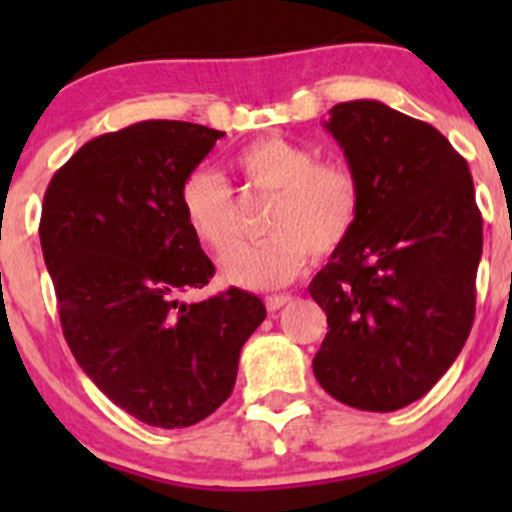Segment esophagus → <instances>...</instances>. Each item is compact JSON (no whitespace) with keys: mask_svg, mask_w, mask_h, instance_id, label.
<instances>
[{"mask_svg":"<svg viewBox=\"0 0 512 512\" xmlns=\"http://www.w3.org/2000/svg\"><path fill=\"white\" fill-rule=\"evenodd\" d=\"M287 302H292V297H289V294H270V297L265 299V307H267V312H277V309L285 307Z\"/></svg>","mask_w":512,"mask_h":512,"instance_id":"34e87169","label":"esophagus"}]
</instances>
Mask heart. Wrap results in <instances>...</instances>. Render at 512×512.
Masks as SVG:
<instances>
[{"label":"heart","instance_id":"obj_1","mask_svg":"<svg viewBox=\"0 0 512 512\" xmlns=\"http://www.w3.org/2000/svg\"><path fill=\"white\" fill-rule=\"evenodd\" d=\"M247 188L270 195L260 245L237 247L223 260L225 282L272 289L307 267L309 252L329 257L347 245L361 218V183L347 163H329L314 148L282 136H262L235 156ZM180 213L195 240L223 257L242 240V208L220 173L195 168L178 193Z\"/></svg>","mask_w":512,"mask_h":512}]
</instances>
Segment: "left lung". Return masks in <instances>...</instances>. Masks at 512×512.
<instances>
[{
	"label": "left lung",
	"instance_id": "obj_1",
	"mask_svg": "<svg viewBox=\"0 0 512 512\" xmlns=\"http://www.w3.org/2000/svg\"><path fill=\"white\" fill-rule=\"evenodd\" d=\"M327 131L361 183V218L309 285L329 332L322 389L361 411L421 399L476 317L483 218L466 158L441 131L379 101L332 108Z\"/></svg>",
	"mask_w": 512,
	"mask_h": 512
}]
</instances>
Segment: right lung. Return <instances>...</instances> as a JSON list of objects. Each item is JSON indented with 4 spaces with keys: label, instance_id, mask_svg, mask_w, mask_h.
I'll return each mask as SVG.
<instances>
[{
    "label": "right lung",
    "instance_id": "add662e5",
    "mask_svg": "<svg viewBox=\"0 0 512 512\" xmlns=\"http://www.w3.org/2000/svg\"><path fill=\"white\" fill-rule=\"evenodd\" d=\"M223 136L185 121L133 123L84 143L44 193L41 252L66 344L98 389L148 426H193L223 406L242 344L267 317L262 299L237 287L178 299L215 275L178 193Z\"/></svg>",
    "mask_w": 512,
    "mask_h": 512
}]
</instances>
